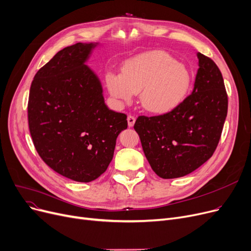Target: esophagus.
<instances>
[{"label": "esophagus", "instance_id": "1", "mask_svg": "<svg viewBox=\"0 0 251 251\" xmlns=\"http://www.w3.org/2000/svg\"><path fill=\"white\" fill-rule=\"evenodd\" d=\"M135 122H136L135 116H133V115H128L127 116V125H128L129 127H132L135 125Z\"/></svg>", "mask_w": 251, "mask_h": 251}]
</instances>
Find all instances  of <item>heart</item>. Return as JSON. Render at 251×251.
<instances>
[{"label":"heart","instance_id":"1","mask_svg":"<svg viewBox=\"0 0 251 251\" xmlns=\"http://www.w3.org/2000/svg\"><path fill=\"white\" fill-rule=\"evenodd\" d=\"M191 85L188 68L170 54L151 51L125 63L122 75L108 71L105 86L119 106L133 102L139 94L143 108L152 113L169 112L186 98Z\"/></svg>","mask_w":251,"mask_h":251}]
</instances>
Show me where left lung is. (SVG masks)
<instances>
[{
    "mask_svg": "<svg viewBox=\"0 0 251 251\" xmlns=\"http://www.w3.org/2000/svg\"><path fill=\"white\" fill-rule=\"evenodd\" d=\"M198 71L191 95L172 111L141 115L134 128L152 170L162 178L184 176L216 151L228 112V95L218 65L197 53Z\"/></svg>",
    "mask_w": 251,
    "mask_h": 251,
    "instance_id": "left-lung-1",
    "label": "left lung"
}]
</instances>
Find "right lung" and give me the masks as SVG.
Here are the masks:
<instances>
[{
    "label": "right lung",
    "mask_w": 251,
    "mask_h": 251,
    "mask_svg": "<svg viewBox=\"0 0 251 251\" xmlns=\"http://www.w3.org/2000/svg\"><path fill=\"white\" fill-rule=\"evenodd\" d=\"M96 44L64 48L35 74L27 105L33 145L47 165L75 182L99 177L112 160L126 115L106 106L101 82L86 65Z\"/></svg>",
    "instance_id": "right-lung-1"
}]
</instances>
